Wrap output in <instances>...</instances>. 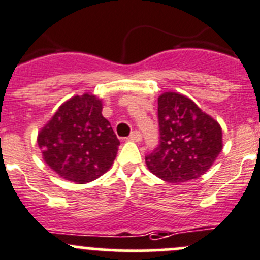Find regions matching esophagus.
<instances>
[{
	"label": "esophagus",
	"mask_w": 260,
	"mask_h": 260,
	"mask_svg": "<svg viewBox=\"0 0 260 260\" xmlns=\"http://www.w3.org/2000/svg\"><path fill=\"white\" fill-rule=\"evenodd\" d=\"M141 140H142V136H141V133L138 131L132 132L129 137H128V141H132V142H140Z\"/></svg>",
	"instance_id": "34e87169"
}]
</instances>
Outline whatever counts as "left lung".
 <instances>
[{
	"instance_id": "obj_1",
	"label": "left lung",
	"mask_w": 260,
	"mask_h": 260,
	"mask_svg": "<svg viewBox=\"0 0 260 260\" xmlns=\"http://www.w3.org/2000/svg\"><path fill=\"white\" fill-rule=\"evenodd\" d=\"M157 104L160 145L146 156L148 170L168 183L200 178L222 151V128L179 92H164Z\"/></svg>"
}]
</instances>
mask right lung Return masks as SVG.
Returning <instances> with one entry per match:
<instances>
[{
	"instance_id": "1",
	"label": "right lung",
	"mask_w": 260,
	"mask_h": 260,
	"mask_svg": "<svg viewBox=\"0 0 260 260\" xmlns=\"http://www.w3.org/2000/svg\"><path fill=\"white\" fill-rule=\"evenodd\" d=\"M90 92L63 103L38 133L43 160L60 178L85 184L112 168L119 140Z\"/></svg>"
}]
</instances>
